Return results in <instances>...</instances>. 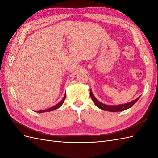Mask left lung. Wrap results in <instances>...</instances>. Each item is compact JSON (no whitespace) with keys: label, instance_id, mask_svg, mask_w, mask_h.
<instances>
[{"label":"left lung","instance_id":"left-lung-1","mask_svg":"<svg viewBox=\"0 0 158 158\" xmlns=\"http://www.w3.org/2000/svg\"><path fill=\"white\" fill-rule=\"evenodd\" d=\"M90 96L91 98H92L93 102L94 104L98 108L101 109L102 110H104V111H111V112H118V111H123L124 110H126L127 109L131 108L134 104H135L138 99H139L140 97L139 96L136 99L133 100V101H131L130 102H128L127 103L125 104H121V105H118V106H108V105L104 104L102 102H99L98 100L95 98L94 95L92 90L90 89Z\"/></svg>","mask_w":158,"mask_h":158}]
</instances>
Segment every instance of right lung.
I'll return each instance as SVG.
<instances>
[{
    "mask_svg": "<svg viewBox=\"0 0 158 158\" xmlns=\"http://www.w3.org/2000/svg\"><path fill=\"white\" fill-rule=\"evenodd\" d=\"M65 98H66V94H64V98H63V99H62L61 101H60L59 103H57V104L56 105V106H53V107H51V108L45 109V110H41V111H37V113L49 112V111H53V110H55V109H58V108H59V107L62 106V105L63 104V103H64V102Z\"/></svg>",
    "mask_w": 158,
    "mask_h": 158,
    "instance_id": "add662e5",
    "label": "right lung"
}]
</instances>
